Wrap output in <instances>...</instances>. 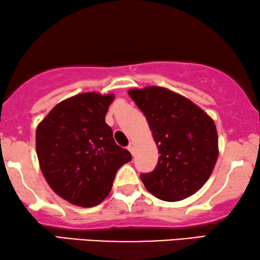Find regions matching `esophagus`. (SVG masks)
<instances>
[{
    "label": "esophagus",
    "mask_w": 260,
    "mask_h": 260,
    "mask_svg": "<svg viewBox=\"0 0 260 260\" xmlns=\"http://www.w3.org/2000/svg\"><path fill=\"white\" fill-rule=\"evenodd\" d=\"M127 150L129 151L131 153L134 154V150H136V146H134V143H129V145L127 146Z\"/></svg>",
    "instance_id": "obj_1"
}]
</instances>
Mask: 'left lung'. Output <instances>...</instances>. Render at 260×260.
<instances>
[{"mask_svg": "<svg viewBox=\"0 0 260 260\" xmlns=\"http://www.w3.org/2000/svg\"><path fill=\"white\" fill-rule=\"evenodd\" d=\"M128 93L145 115L158 147L156 168L140 174L146 189L166 202L194 194L208 181L218 157L212 119L189 100L164 87Z\"/></svg>", "mask_w": 260, "mask_h": 260, "instance_id": "obj_1", "label": "left lung"}]
</instances>
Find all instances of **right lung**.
Wrapping results in <instances>:
<instances>
[{"instance_id":"right-lung-1","label":"right lung","mask_w":260,"mask_h":260,"mask_svg":"<svg viewBox=\"0 0 260 260\" xmlns=\"http://www.w3.org/2000/svg\"><path fill=\"white\" fill-rule=\"evenodd\" d=\"M113 100L94 92L78 94L58 103L37 127L43 175L56 194L74 205L91 208L104 200L117 170L132 159L106 123Z\"/></svg>"}]
</instances>
